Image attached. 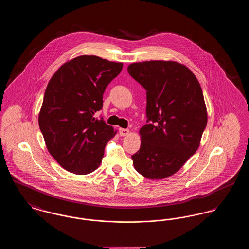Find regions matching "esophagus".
Here are the masks:
<instances>
[{
  "label": "esophagus",
  "instance_id": "34e87169",
  "mask_svg": "<svg viewBox=\"0 0 249 249\" xmlns=\"http://www.w3.org/2000/svg\"><path fill=\"white\" fill-rule=\"evenodd\" d=\"M119 135L120 136H126V135H128L129 134V132H130V130H128V129H122V128H119Z\"/></svg>",
  "mask_w": 249,
  "mask_h": 249
}]
</instances>
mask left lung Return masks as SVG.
<instances>
[{
    "mask_svg": "<svg viewBox=\"0 0 249 249\" xmlns=\"http://www.w3.org/2000/svg\"><path fill=\"white\" fill-rule=\"evenodd\" d=\"M146 90V124L141 147L131 156L135 170L148 179L176 174L194 154L207 123L201 86L190 69L176 61L150 60L128 66Z\"/></svg>",
    "mask_w": 249,
    "mask_h": 249,
    "instance_id": "1",
    "label": "left lung"
}]
</instances>
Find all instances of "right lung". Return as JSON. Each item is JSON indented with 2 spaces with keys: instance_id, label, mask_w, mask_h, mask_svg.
<instances>
[{
  "instance_id": "add662e5",
  "label": "right lung",
  "mask_w": 249,
  "mask_h": 249,
  "mask_svg": "<svg viewBox=\"0 0 249 249\" xmlns=\"http://www.w3.org/2000/svg\"><path fill=\"white\" fill-rule=\"evenodd\" d=\"M122 67L121 62L85 55L64 63L50 79L39 127L48 152L66 171L88 175L101 164L116 131L95 114L102 110L104 92Z\"/></svg>"
}]
</instances>
